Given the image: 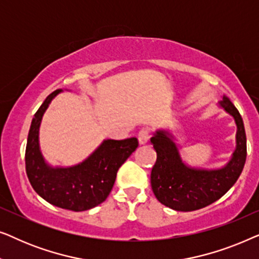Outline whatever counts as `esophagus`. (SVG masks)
Segmentation results:
<instances>
[{"instance_id":"obj_1","label":"esophagus","mask_w":259,"mask_h":259,"mask_svg":"<svg viewBox=\"0 0 259 259\" xmlns=\"http://www.w3.org/2000/svg\"><path fill=\"white\" fill-rule=\"evenodd\" d=\"M150 139V131L146 128H143L141 131H139L138 133V140H139L140 145H145Z\"/></svg>"}]
</instances>
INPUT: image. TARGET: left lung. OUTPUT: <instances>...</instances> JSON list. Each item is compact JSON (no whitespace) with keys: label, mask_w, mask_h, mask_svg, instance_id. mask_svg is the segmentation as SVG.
I'll list each match as a JSON object with an SVG mask.
<instances>
[{"label":"left lung","mask_w":259,"mask_h":259,"mask_svg":"<svg viewBox=\"0 0 259 259\" xmlns=\"http://www.w3.org/2000/svg\"><path fill=\"white\" fill-rule=\"evenodd\" d=\"M219 106L233 116L237 125L236 150L224 167H189L180 158L178 147L168 132L157 131L151 138L157 152V161L151 172V186L155 198L165 206L184 212L199 210L222 198L239 178L246 160V134L243 119L226 97Z\"/></svg>","instance_id":"1"}]
</instances>
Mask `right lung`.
I'll return each mask as SVG.
<instances>
[{
  "label": "right lung",
  "mask_w": 259,
  "mask_h": 259,
  "mask_svg": "<svg viewBox=\"0 0 259 259\" xmlns=\"http://www.w3.org/2000/svg\"><path fill=\"white\" fill-rule=\"evenodd\" d=\"M60 92L62 90L49 94L31 120L26 147V172L35 192L48 203L70 211H86L106 200L120 166L139 144L137 138L108 139L79 165L54 168L46 164L38 147V128L42 115Z\"/></svg>",
  "instance_id": "obj_1"
}]
</instances>
